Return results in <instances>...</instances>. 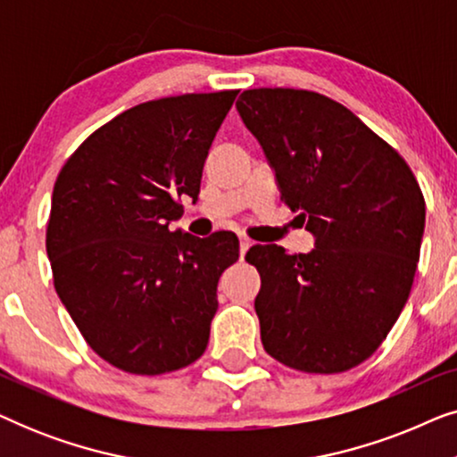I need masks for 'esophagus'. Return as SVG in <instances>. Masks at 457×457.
I'll use <instances>...</instances> for the list:
<instances>
[{"mask_svg": "<svg viewBox=\"0 0 457 457\" xmlns=\"http://www.w3.org/2000/svg\"><path fill=\"white\" fill-rule=\"evenodd\" d=\"M252 247V239H249V237H239V255H241V260L245 258V253H247V249Z\"/></svg>", "mask_w": 457, "mask_h": 457, "instance_id": "obj_1", "label": "esophagus"}]
</instances>
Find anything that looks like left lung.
Instances as JSON below:
<instances>
[{"mask_svg": "<svg viewBox=\"0 0 457 457\" xmlns=\"http://www.w3.org/2000/svg\"><path fill=\"white\" fill-rule=\"evenodd\" d=\"M237 110L277 172L280 199L316 237L310 253L253 245L262 345L280 364L335 374L361 364L408 302L427 205L408 162L335 99L262 87Z\"/></svg>", "mask_w": 457, "mask_h": 457, "instance_id": "left-lung-1", "label": "left lung"}]
</instances>
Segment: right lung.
Here are the masks:
<instances>
[{"label":"right lung","instance_id":"right-lung-1","mask_svg":"<svg viewBox=\"0 0 457 457\" xmlns=\"http://www.w3.org/2000/svg\"><path fill=\"white\" fill-rule=\"evenodd\" d=\"M237 91L135 105L80 143L55 179L46 247L54 287L89 347L130 374L174 372L205 352L220 274L239 241L168 228L197 197Z\"/></svg>","mask_w":457,"mask_h":457}]
</instances>
